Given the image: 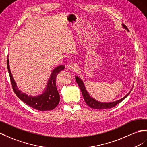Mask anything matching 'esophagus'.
I'll return each mask as SVG.
<instances>
[{
	"instance_id": "34e87169",
	"label": "esophagus",
	"mask_w": 147,
	"mask_h": 147,
	"mask_svg": "<svg viewBox=\"0 0 147 147\" xmlns=\"http://www.w3.org/2000/svg\"><path fill=\"white\" fill-rule=\"evenodd\" d=\"M68 68L71 70H76L78 68V65L75 63H71L68 65Z\"/></svg>"
}]
</instances>
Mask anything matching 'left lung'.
Instances as JSON below:
<instances>
[{
	"instance_id": "obj_1",
	"label": "left lung",
	"mask_w": 147,
	"mask_h": 147,
	"mask_svg": "<svg viewBox=\"0 0 147 147\" xmlns=\"http://www.w3.org/2000/svg\"><path fill=\"white\" fill-rule=\"evenodd\" d=\"M122 26L124 28L127 30V27L125 25L122 24ZM75 79H76L77 83L81 89L82 96H83V97H84V99L85 100L86 104H87L88 106H89L90 107L94 109H110V108L114 107L116 106L117 104H118L120 102H121L122 100L125 99L126 97L129 96L130 92L131 91H131L129 93H128L125 96H124L123 98L116 100V101H115V102H99V101L96 100V99L92 98V97L90 96L89 93L87 91V90H86V87L84 84L83 81H82L81 78L76 76H75Z\"/></svg>"
}]
</instances>
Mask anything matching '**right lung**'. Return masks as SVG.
I'll list each match as a JSON object with an SVG mask.
<instances>
[{
    "label": "right lung",
    "instance_id": "add662e5",
    "mask_svg": "<svg viewBox=\"0 0 147 147\" xmlns=\"http://www.w3.org/2000/svg\"><path fill=\"white\" fill-rule=\"evenodd\" d=\"M7 65L13 91L21 100L31 107L40 111H51L54 109L58 106L59 102L60 97L58 89L56 88V78L60 71L65 69V66L60 65L57 66L52 71L50 77L48 81L47 87L41 94L31 96L22 92V91L18 89L16 82H15L12 73H11L8 58L7 59Z\"/></svg>",
    "mask_w": 147,
    "mask_h": 147
}]
</instances>
